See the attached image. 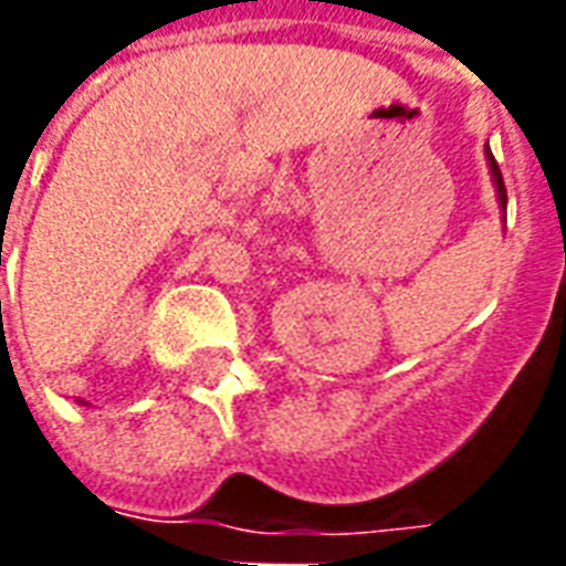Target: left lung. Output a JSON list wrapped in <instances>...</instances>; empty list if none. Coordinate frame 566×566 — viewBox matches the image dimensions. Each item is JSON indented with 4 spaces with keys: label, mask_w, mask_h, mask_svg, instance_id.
Instances as JSON below:
<instances>
[{
    "label": "left lung",
    "mask_w": 566,
    "mask_h": 566,
    "mask_svg": "<svg viewBox=\"0 0 566 566\" xmlns=\"http://www.w3.org/2000/svg\"><path fill=\"white\" fill-rule=\"evenodd\" d=\"M488 166H491V175H494V187H497L500 206L506 209V187H503V175H500V166H497V160H494V154H491V150H488Z\"/></svg>",
    "instance_id": "8db88e82"
}]
</instances>
